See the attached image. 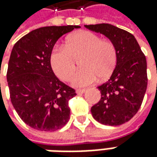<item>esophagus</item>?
<instances>
[{
    "label": "esophagus",
    "mask_w": 157,
    "mask_h": 157,
    "mask_svg": "<svg viewBox=\"0 0 157 157\" xmlns=\"http://www.w3.org/2000/svg\"><path fill=\"white\" fill-rule=\"evenodd\" d=\"M85 89H77L76 90V94L77 95H82V94H83V93H85Z\"/></svg>",
    "instance_id": "esophagus-1"
}]
</instances>
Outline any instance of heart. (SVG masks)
I'll return each mask as SVG.
<instances>
[{
	"mask_svg": "<svg viewBox=\"0 0 157 157\" xmlns=\"http://www.w3.org/2000/svg\"><path fill=\"white\" fill-rule=\"evenodd\" d=\"M79 60L81 69L75 74L71 83L83 88L96 81L110 76L117 61V50L110 41L89 31H82L68 36L65 48H55L50 55L51 67L59 78H71Z\"/></svg>",
	"mask_w": 157,
	"mask_h": 157,
	"instance_id": "obj_1",
	"label": "heart"
}]
</instances>
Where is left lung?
Wrapping results in <instances>:
<instances>
[{
  "instance_id": "1",
  "label": "left lung",
  "mask_w": 157,
  "mask_h": 157,
  "mask_svg": "<svg viewBox=\"0 0 157 157\" xmlns=\"http://www.w3.org/2000/svg\"><path fill=\"white\" fill-rule=\"evenodd\" d=\"M112 41L117 50V61L109 80L98 87L101 100L91 108L97 122L118 126L128 122L142 105L146 92L147 62L135 36L126 30L108 23L85 25Z\"/></svg>"
}]
</instances>
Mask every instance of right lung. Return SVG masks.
<instances>
[{
	"mask_svg": "<svg viewBox=\"0 0 157 157\" xmlns=\"http://www.w3.org/2000/svg\"><path fill=\"white\" fill-rule=\"evenodd\" d=\"M80 26H50L33 30L14 44L7 81L11 102L21 119L40 131H56L70 117L68 101L75 90L53 72L50 55L57 40Z\"/></svg>",
	"mask_w": 157,
	"mask_h": 157,
	"instance_id": "obj_1",
	"label": "right lung"
}]
</instances>
